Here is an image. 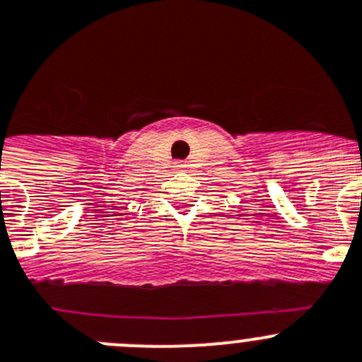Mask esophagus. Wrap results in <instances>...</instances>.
I'll use <instances>...</instances> for the list:
<instances>
[{
  "label": "esophagus",
  "mask_w": 362,
  "mask_h": 362,
  "mask_svg": "<svg viewBox=\"0 0 362 362\" xmlns=\"http://www.w3.org/2000/svg\"><path fill=\"white\" fill-rule=\"evenodd\" d=\"M173 168L177 169V171H184V169H185V164H184V162H175Z\"/></svg>",
  "instance_id": "34e87169"
}]
</instances>
